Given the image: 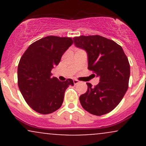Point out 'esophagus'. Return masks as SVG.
Masks as SVG:
<instances>
[{"label":"esophagus","instance_id":"34e87169","mask_svg":"<svg viewBox=\"0 0 146 146\" xmlns=\"http://www.w3.org/2000/svg\"><path fill=\"white\" fill-rule=\"evenodd\" d=\"M73 83H74L75 85H76V84H78L80 83V81H78V80H73Z\"/></svg>","mask_w":146,"mask_h":146}]
</instances>
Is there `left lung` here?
<instances>
[{
	"label": "left lung",
	"instance_id": "8db88e82",
	"mask_svg": "<svg viewBox=\"0 0 146 146\" xmlns=\"http://www.w3.org/2000/svg\"><path fill=\"white\" fill-rule=\"evenodd\" d=\"M77 47L88 55V68L93 71L100 82L93 87L86 83V93L80 102L84 110L101 116L112 111L119 104L128 88L130 64L121 46L101 36H81L73 38Z\"/></svg>",
	"mask_w": 146,
	"mask_h": 146
}]
</instances>
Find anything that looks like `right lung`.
I'll return each instance as SVG.
<instances>
[{"label":"right lung","mask_w":146,"mask_h":146,"mask_svg":"<svg viewBox=\"0 0 146 146\" xmlns=\"http://www.w3.org/2000/svg\"><path fill=\"white\" fill-rule=\"evenodd\" d=\"M73 43L71 38L46 36L32 43L21 57L18 85L27 104L37 113L46 115L59 109L65 90L74 85L71 79L60 82L51 73Z\"/></svg>","instance_id":"add662e5"}]
</instances>
